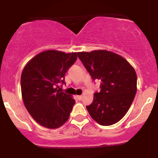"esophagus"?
Wrapping results in <instances>:
<instances>
[{
	"mask_svg": "<svg viewBox=\"0 0 158 158\" xmlns=\"http://www.w3.org/2000/svg\"><path fill=\"white\" fill-rule=\"evenodd\" d=\"M77 99H79V100H81V99H82V96H77Z\"/></svg>",
	"mask_w": 158,
	"mask_h": 158,
	"instance_id": "obj_1",
	"label": "esophagus"
}]
</instances>
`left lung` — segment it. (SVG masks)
<instances>
[{"label":"left lung","instance_id":"obj_1","mask_svg":"<svg viewBox=\"0 0 158 158\" xmlns=\"http://www.w3.org/2000/svg\"><path fill=\"white\" fill-rule=\"evenodd\" d=\"M93 80H100V91L86 106L102 126H111L126 115L137 92V74L124 58L108 50L77 52Z\"/></svg>","mask_w":158,"mask_h":158}]
</instances>
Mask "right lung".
<instances>
[{"label":"right lung","instance_id":"obj_1","mask_svg":"<svg viewBox=\"0 0 158 158\" xmlns=\"http://www.w3.org/2000/svg\"><path fill=\"white\" fill-rule=\"evenodd\" d=\"M77 59V52L47 50L32 58L23 68V103L32 118L45 128H59L70 117L75 100L57 88L59 83L65 84V73Z\"/></svg>","mask_w":158,"mask_h":158}]
</instances>
